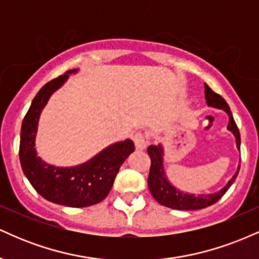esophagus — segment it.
Instances as JSON below:
<instances>
[{"mask_svg": "<svg viewBox=\"0 0 259 259\" xmlns=\"http://www.w3.org/2000/svg\"><path fill=\"white\" fill-rule=\"evenodd\" d=\"M133 139H134V142H135L136 150H145V148H146L147 139H146V136L144 135V134L139 133V132L135 133V134H134Z\"/></svg>", "mask_w": 259, "mask_h": 259, "instance_id": "1", "label": "esophagus"}]
</instances>
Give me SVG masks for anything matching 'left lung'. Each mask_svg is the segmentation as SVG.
<instances>
[{
  "instance_id": "obj_1",
  "label": "left lung",
  "mask_w": 259,
  "mask_h": 259,
  "mask_svg": "<svg viewBox=\"0 0 259 259\" xmlns=\"http://www.w3.org/2000/svg\"><path fill=\"white\" fill-rule=\"evenodd\" d=\"M204 97H206V102L209 107H214V108L224 109L229 115V123H228V130L234 134L235 139H236V147L240 150V145H241V139H240V132L237 127L236 123H235L233 113L230 111V107L225 102L221 95L215 94L212 91L209 86L204 84ZM147 153L151 158V168L150 174H148V189H150L151 194L154 197V200L158 202L162 206H165L171 209H179V210H196L206 208L208 206H212L215 202H218L225 192L228 191L229 187L234 184L235 179H236L237 174H239L240 165L237 167L236 173L234 177L228 181V184L219 191L214 192V194H201V195H194V194H187V192L181 191V190L177 189V187L171 185L167 179L165 175L164 167H163V146L158 145L154 146L151 145L147 148Z\"/></svg>"
}]
</instances>
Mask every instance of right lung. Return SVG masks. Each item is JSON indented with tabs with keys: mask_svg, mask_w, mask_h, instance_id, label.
Returning a JSON list of instances; mask_svg holds the SVG:
<instances>
[{
	"mask_svg": "<svg viewBox=\"0 0 259 259\" xmlns=\"http://www.w3.org/2000/svg\"><path fill=\"white\" fill-rule=\"evenodd\" d=\"M73 69L41 88L32 100L20 130L19 159L26 179L45 200L62 206L81 208L103 201L111 191L120 165L135 151L130 139L109 145L94 158L70 168L44 162L35 148L38 118L51 95L76 73Z\"/></svg>",
	"mask_w": 259,
	"mask_h": 259,
	"instance_id": "1",
	"label": "right lung"
}]
</instances>
